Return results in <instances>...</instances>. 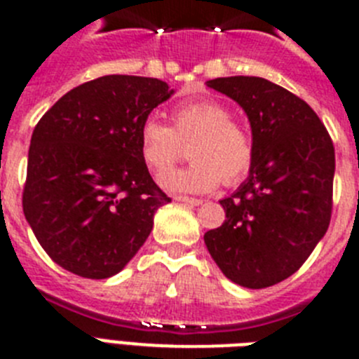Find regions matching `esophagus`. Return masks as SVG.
<instances>
[{
  "label": "esophagus",
  "mask_w": 359,
  "mask_h": 359,
  "mask_svg": "<svg viewBox=\"0 0 359 359\" xmlns=\"http://www.w3.org/2000/svg\"><path fill=\"white\" fill-rule=\"evenodd\" d=\"M176 201L180 203H187V205H192V207H199L203 203V199H198V198H189V196H176Z\"/></svg>",
  "instance_id": "obj_1"
}]
</instances>
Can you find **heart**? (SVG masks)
Segmentation results:
<instances>
[{"label":"heart","mask_w":359,"mask_h":359,"mask_svg":"<svg viewBox=\"0 0 359 359\" xmlns=\"http://www.w3.org/2000/svg\"><path fill=\"white\" fill-rule=\"evenodd\" d=\"M190 140L193 163L161 174L165 190L205 194L223 180L233 183L248 174L255 154L252 135L214 98L176 104L170 109V128L156 118L145 120L138 133V151L145 167L160 174L179 157L181 144Z\"/></svg>","instance_id":"obj_1"}]
</instances>
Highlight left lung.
Listing matches in <instances>:
<instances>
[{
  "instance_id": "left-lung-1",
  "label": "left lung",
  "mask_w": 359,
  "mask_h": 359,
  "mask_svg": "<svg viewBox=\"0 0 359 359\" xmlns=\"http://www.w3.org/2000/svg\"><path fill=\"white\" fill-rule=\"evenodd\" d=\"M208 88L244 109L253 138L248 180L221 199L226 219L205 233L224 277L262 290L291 277L329 228L334 145L302 98L261 77H221Z\"/></svg>"
}]
</instances>
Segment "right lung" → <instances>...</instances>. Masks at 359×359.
Instances as JSON below:
<instances>
[{
    "instance_id": "obj_1",
    "label": "right lung",
    "mask_w": 359,
    "mask_h": 359,
    "mask_svg": "<svg viewBox=\"0 0 359 359\" xmlns=\"http://www.w3.org/2000/svg\"><path fill=\"white\" fill-rule=\"evenodd\" d=\"M172 93L158 79L106 75L73 88L37 122L23 212L61 268L107 278L142 248L170 198L142 161L138 133Z\"/></svg>"
}]
</instances>
